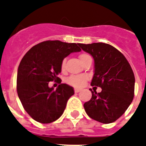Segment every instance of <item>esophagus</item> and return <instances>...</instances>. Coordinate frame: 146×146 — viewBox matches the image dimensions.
<instances>
[{
	"instance_id": "obj_1",
	"label": "esophagus",
	"mask_w": 146,
	"mask_h": 146,
	"mask_svg": "<svg viewBox=\"0 0 146 146\" xmlns=\"http://www.w3.org/2000/svg\"><path fill=\"white\" fill-rule=\"evenodd\" d=\"M80 91H81V89H77V88H75V89H74V92H80Z\"/></svg>"
}]
</instances>
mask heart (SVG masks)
I'll return each instance as SVG.
<instances>
[{
	"label": "heart",
	"mask_w": 146,
	"mask_h": 146,
	"mask_svg": "<svg viewBox=\"0 0 146 146\" xmlns=\"http://www.w3.org/2000/svg\"><path fill=\"white\" fill-rule=\"evenodd\" d=\"M79 57H80V61L82 62V64L87 58L91 57V56H90L89 54H86V53H81V54L79 55ZM65 64H66V59H64L61 62L62 70H64ZM87 80H88V76L86 75H83V74H81V75L70 76L66 79V82H67V84L70 85V86H73L75 87H81L85 84V82H86Z\"/></svg>",
	"instance_id": "b5f03b06"
}]
</instances>
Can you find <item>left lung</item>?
<instances>
[{"mask_svg": "<svg viewBox=\"0 0 146 146\" xmlns=\"http://www.w3.org/2000/svg\"><path fill=\"white\" fill-rule=\"evenodd\" d=\"M93 57L95 73L91 85L102 92H92V98L84 104L85 111L95 120L111 123L127 111L134 97L135 76L127 58L111 44L98 42L80 44Z\"/></svg>", "mask_w": 146, "mask_h": 146, "instance_id": "1", "label": "left lung"}]
</instances>
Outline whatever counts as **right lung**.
<instances>
[{"mask_svg":"<svg viewBox=\"0 0 146 146\" xmlns=\"http://www.w3.org/2000/svg\"><path fill=\"white\" fill-rule=\"evenodd\" d=\"M80 50V43L48 40L33 46L21 60L17 72V94L25 111L37 122L52 123L63 114L74 91L68 85L61 84L57 76L64 57ZM52 81L60 84L56 90L48 86Z\"/></svg>","mask_w":146,"mask_h":146,"instance_id":"add662e5","label":"right lung"}]
</instances>
